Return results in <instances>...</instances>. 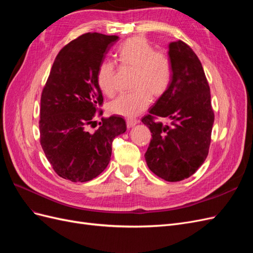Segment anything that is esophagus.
Masks as SVG:
<instances>
[{
  "instance_id": "obj_1",
  "label": "esophagus",
  "mask_w": 253,
  "mask_h": 253,
  "mask_svg": "<svg viewBox=\"0 0 253 253\" xmlns=\"http://www.w3.org/2000/svg\"><path fill=\"white\" fill-rule=\"evenodd\" d=\"M138 122H139V120L136 119V118H127L126 119V126H127L128 128L129 127H133L134 126H136L137 124H138Z\"/></svg>"
}]
</instances>
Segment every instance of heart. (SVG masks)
<instances>
[{
  "label": "heart",
  "instance_id": "obj_1",
  "mask_svg": "<svg viewBox=\"0 0 253 253\" xmlns=\"http://www.w3.org/2000/svg\"><path fill=\"white\" fill-rule=\"evenodd\" d=\"M116 59L121 67L134 70V90L120 95L109 104L112 114L126 118L136 117L152 102V95L159 97L169 88L172 80V63L164 51L155 50L144 37H132L121 43L116 50ZM116 68L110 61L98 67L97 83L106 96L116 93Z\"/></svg>",
  "mask_w": 253,
  "mask_h": 253
}]
</instances>
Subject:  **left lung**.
I'll use <instances>...</instances> for the list:
<instances>
[{"mask_svg": "<svg viewBox=\"0 0 253 253\" xmlns=\"http://www.w3.org/2000/svg\"><path fill=\"white\" fill-rule=\"evenodd\" d=\"M172 80L141 121L152 133L144 157L149 169L167 181L193 175L208 156L214 113L208 81L198 57L182 41L169 44ZM167 118L170 125L157 122Z\"/></svg>", "mask_w": 253, "mask_h": 253, "instance_id": "1", "label": "left lung"}]
</instances>
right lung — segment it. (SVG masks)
Instances as JSON below:
<instances>
[{
    "mask_svg": "<svg viewBox=\"0 0 253 253\" xmlns=\"http://www.w3.org/2000/svg\"><path fill=\"white\" fill-rule=\"evenodd\" d=\"M117 36L84 34L59 51L41 96L40 143L52 169L74 182L91 180L108 167L115 137L126 131L120 116L101 118L94 133L86 127L101 116L103 97L98 67Z\"/></svg>",
    "mask_w": 253,
    "mask_h": 253,
    "instance_id": "1",
    "label": "right lung"
}]
</instances>
